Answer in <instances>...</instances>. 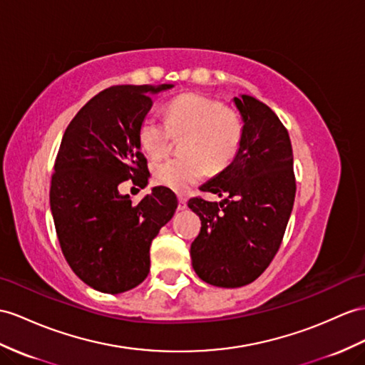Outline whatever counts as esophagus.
Here are the masks:
<instances>
[{
	"mask_svg": "<svg viewBox=\"0 0 365 365\" xmlns=\"http://www.w3.org/2000/svg\"><path fill=\"white\" fill-rule=\"evenodd\" d=\"M178 200H180V204H178V209L184 210L185 207H187V200H185L184 197H181V195H180V197H178Z\"/></svg>",
	"mask_w": 365,
	"mask_h": 365,
	"instance_id": "1",
	"label": "esophagus"
}]
</instances>
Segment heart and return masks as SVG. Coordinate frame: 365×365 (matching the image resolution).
Returning a JSON list of instances; mask_svg holds the SVG:
<instances>
[{"mask_svg": "<svg viewBox=\"0 0 365 365\" xmlns=\"http://www.w3.org/2000/svg\"><path fill=\"white\" fill-rule=\"evenodd\" d=\"M167 122L147 115L139 128V142L152 158L164 156L173 136H185L184 158L165 159L155 164L156 182L184 192L207 173L226 168L237 156L243 139V122L223 103L201 94H182L165 108Z\"/></svg>", "mask_w": 365, "mask_h": 365, "instance_id": "b5f03b06", "label": "heart"}]
</instances>
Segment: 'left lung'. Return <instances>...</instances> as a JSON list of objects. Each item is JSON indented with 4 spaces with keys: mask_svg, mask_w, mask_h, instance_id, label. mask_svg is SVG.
<instances>
[{
    "mask_svg": "<svg viewBox=\"0 0 365 365\" xmlns=\"http://www.w3.org/2000/svg\"><path fill=\"white\" fill-rule=\"evenodd\" d=\"M234 105L243 120L242 145L225 170L201 185L225 200H189L201 220L190 246L192 266L201 280L221 288L245 287L268 268L296 197L287 128L252 96L240 94Z\"/></svg>",
    "mask_w": 365,
    "mask_h": 365,
    "instance_id": "8db88e82",
    "label": "left lung"
}]
</instances>
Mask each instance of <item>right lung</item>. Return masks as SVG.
Masks as SVG:
<instances>
[{
	"mask_svg": "<svg viewBox=\"0 0 365 365\" xmlns=\"http://www.w3.org/2000/svg\"><path fill=\"white\" fill-rule=\"evenodd\" d=\"M173 85H119L101 91L68 125L49 202L65 259L77 277L106 294L136 288L150 271V245L175 215L176 195L158 185L138 204L119 192L145 181L139 128L152 96Z\"/></svg>",
	"mask_w": 365,
	"mask_h": 365,
	"instance_id": "obj_1",
	"label": "right lung"
}]
</instances>
